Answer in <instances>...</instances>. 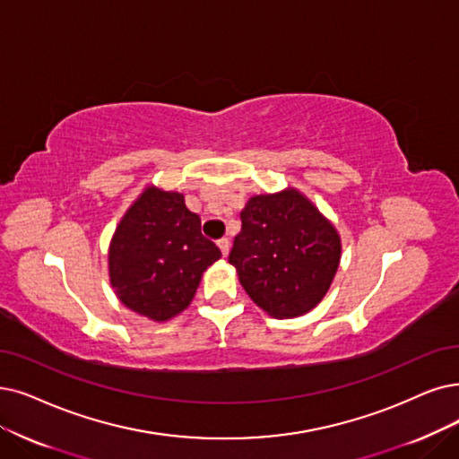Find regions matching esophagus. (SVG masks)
<instances>
[{
    "label": "esophagus",
    "instance_id": "obj_1",
    "mask_svg": "<svg viewBox=\"0 0 459 459\" xmlns=\"http://www.w3.org/2000/svg\"><path fill=\"white\" fill-rule=\"evenodd\" d=\"M218 248H220V252H222L224 258H228V254H230V241H228V239H220V241H218Z\"/></svg>",
    "mask_w": 459,
    "mask_h": 459
}]
</instances>
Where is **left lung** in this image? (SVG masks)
<instances>
[{
    "label": "left lung",
    "instance_id": "obj_1",
    "mask_svg": "<svg viewBox=\"0 0 459 459\" xmlns=\"http://www.w3.org/2000/svg\"><path fill=\"white\" fill-rule=\"evenodd\" d=\"M230 264L250 299L273 318L310 313L341 264V235L298 188L252 195Z\"/></svg>",
    "mask_w": 459,
    "mask_h": 459
}]
</instances>
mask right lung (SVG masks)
<instances>
[{"instance_id":"1","label":"right lung","mask_w":459,"mask_h":459,"mask_svg":"<svg viewBox=\"0 0 459 459\" xmlns=\"http://www.w3.org/2000/svg\"><path fill=\"white\" fill-rule=\"evenodd\" d=\"M201 235L185 195L149 185L118 222L108 245V281L124 307L152 322L185 310L204 273L220 260Z\"/></svg>"}]
</instances>
